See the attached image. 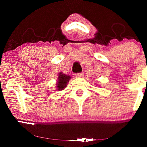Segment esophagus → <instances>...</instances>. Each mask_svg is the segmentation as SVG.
Listing matches in <instances>:
<instances>
[{
	"label": "esophagus",
	"mask_w": 147,
	"mask_h": 147,
	"mask_svg": "<svg viewBox=\"0 0 147 147\" xmlns=\"http://www.w3.org/2000/svg\"><path fill=\"white\" fill-rule=\"evenodd\" d=\"M83 74H84V73H77V74H75V76L76 77H82L83 76Z\"/></svg>",
	"instance_id": "esophagus-1"
}]
</instances>
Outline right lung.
<instances>
[{"label": "right lung", "instance_id": "right-lung-1", "mask_svg": "<svg viewBox=\"0 0 147 147\" xmlns=\"http://www.w3.org/2000/svg\"><path fill=\"white\" fill-rule=\"evenodd\" d=\"M71 78V77L69 75H66L62 73H59L58 74V80L56 84L57 90L61 91L65 88Z\"/></svg>", "mask_w": 147, "mask_h": 147}]
</instances>
